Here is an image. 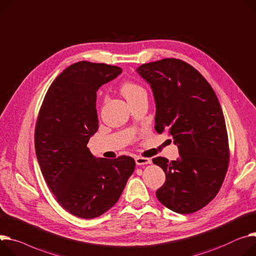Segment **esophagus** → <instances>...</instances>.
<instances>
[{
    "label": "esophagus",
    "instance_id": "obj_1",
    "mask_svg": "<svg viewBox=\"0 0 256 256\" xmlns=\"http://www.w3.org/2000/svg\"><path fill=\"white\" fill-rule=\"evenodd\" d=\"M135 162L137 165H148L152 163V160L150 158H144V156H136Z\"/></svg>",
    "mask_w": 256,
    "mask_h": 256
}]
</instances>
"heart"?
Returning <instances> with one entry per match:
<instances>
[{
	"instance_id": "1",
	"label": "heart",
	"mask_w": 256,
	"mask_h": 256,
	"mask_svg": "<svg viewBox=\"0 0 256 256\" xmlns=\"http://www.w3.org/2000/svg\"><path fill=\"white\" fill-rule=\"evenodd\" d=\"M121 92L124 95V97L127 100L128 102H131L135 100L136 98H138L142 95L146 94L144 88L140 86V84L128 81L125 82L121 87Z\"/></svg>"
}]
</instances>
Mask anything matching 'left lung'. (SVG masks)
Returning a JSON list of instances; mask_svg holds the SVG:
<instances>
[{
    "instance_id": "8db88e82",
    "label": "left lung",
    "mask_w": 256,
    "mask_h": 256,
    "mask_svg": "<svg viewBox=\"0 0 256 256\" xmlns=\"http://www.w3.org/2000/svg\"><path fill=\"white\" fill-rule=\"evenodd\" d=\"M136 70L154 93L156 131H167L180 154L171 162L163 156L152 159L166 174L156 198L174 212L198 211L218 194L228 167V138L220 102L206 78L184 60L164 58Z\"/></svg>"
}]
</instances>
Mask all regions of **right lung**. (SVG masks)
Segmentation results:
<instances>
[{"mask_svg": "<svg viewBox=\"0 0 256 256\" xmlns=\"http://www.w3.org/2000/svg\"><path fill=\"white\" fill-rule=\"evenodd\" d=\"M122 68L78 62L49 87L38 112L34 148L56 201L70 214L94 218L119 200L135 168L131 156L96 159L87 148L98 129L96 91Z\"/></svg>", "mask_w": 256, "mask_h": 256, "instance_id": "add662e5", "label": "right lung"}]
</instances>
